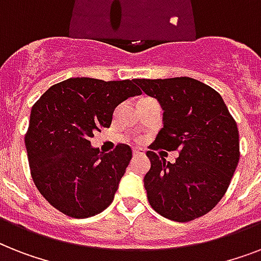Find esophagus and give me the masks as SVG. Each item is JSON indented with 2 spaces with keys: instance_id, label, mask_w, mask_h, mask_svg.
Returning a JSON list of instances; mask_svg holds the SVG:
<instances>
[{
  "instance_id": "esophagus-1",
  "label": "esophagus",
  "mask_w": 261,
  "mask_h": 261,
  "mask_svg": "<svg viewBox=\"0 0 261 261\" xmlns=\"http://www.w3.org/2000/svg\"><path fill=\"white\" fill-rule=\"evenodd\" d=\"M133 154H134V157L145 155V150H143V149H135V150H133Z\"/></svg>"
}]
</instances>
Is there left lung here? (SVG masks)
Here are the masks:
<instances>
[{"label": "left lung", "instance_id": "left-lung-1", "mask_svg": "<svg viewBox=\"0 0 261 261\" xmlns=\"http://www.w3.org/2000/svg\"><path fill=\"white\" fill-rule=\"evenodd\" d=\"M164 110V127L151 150H177L174 164L149 150L145 188L151 208L176 222L207 214L229 188L240 160V137L221 94L190 77L137 79Z\"/></svg>", "mask_w": 261, "mask_h": 261}]
</instances>
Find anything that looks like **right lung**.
Masks as SVG:
<instances>
[{"label": "right lung", "mask_w": 261, "mask_h": 261, "mask_svg": "<svg viewBox=\"0 0 261 261\" xmlns=\"http://www.w3.org/2000/svg\"><path fill=\"white\" fill-rule=\"evenodd\" d=\"M141 93L133 80L77 77L53 85L35 102L27 154L35 186L51 206L71 218H88L112 203L133 151L118 143L101 154L90 138L111 126L120 102Z\"/></svg>", "instance_id": "right-lung-1"}]
</instances>
